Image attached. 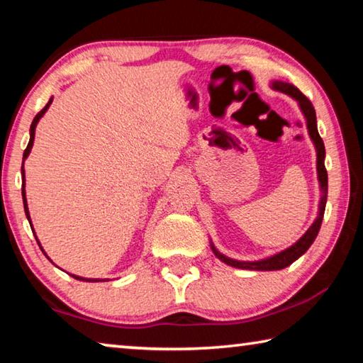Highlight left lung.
<instances>
[{"mask_svg": "<svg viewBox=\"0 0 363 363\" xmlns=\"http://www.w3.org/2000/svg\"><path fill=\"white\" fill-rule=\"evenodd\" d=\"M270 88L274 91H279V93H284L286 96H290L291 99L298 102L301 113L304 115L306 120V126H307V133H309V138L312 140V144L315 147L317 152V179H318V187H320V201H318V213L317 218L314 219V223L306 230L303 237L299 238L298 242H294L291 247H288L285 250L279 251L272 256L262 257V259L257 261H238L233 259V257H229L220 253V251L214 247V243L210 240V247L213 250L214 256L225 262L227 266H232L235 269H247V270H280L285 269L293 264L298 257L303 256L307 250L311 248V245L314 243L315 237L318 230H320L322 225V219H323V213H325V205H327V194H328V174L327 169H325V145L323 140L318 134L317 130V116H315V110L314 106H312L311 101L301 93V91L296 88V86L286 82H280V79H272L270 82Z\"/></svg>", "mask_w": 363, "mask_h": 363, "instance_id": "1", "label": "left lung"}]
</instances>
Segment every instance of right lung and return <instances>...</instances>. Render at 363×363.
Wrapping results in <instances>:
<instances>
[{"mask_svg": "<svg viewBox=\"0 0 363 363\" xmlns=\"http://www.w3.org/2000/svg\"><path fill=\"white\" fill-rule=\"evenodd\" d=\"M51 104H52V97H51V99L48 101V104L45 106V108H43L41 112H40L38 115H36L35 118H33V121H32V126H30V140H28V145H27L26 152H23V160H22V200H23V210H26V216H27V219H28L30 227H32V230H33V225H32V219H30V211H28V205H27V195H26V169H23V162H26L27 157L30 155V152H32L33 140H35V130H36V125H38V121L41 120V116L48 112V108L51 107ZM33 235H35V238H36V242H38L41 251H43V253H45V256H46L48 259H49V256L46 255V251L43 250L41 243H40V240H38V237H36L35 230H33ZM49 261H51V259H49ZM70 275H72L73 279L82 280V281H108V279H84V277H79V275H75V274H70Z\"/></svg>", "mask_w": 363, "mask_h": 363, "instance_id": "1", "label": "right lung"}]
</instances>
